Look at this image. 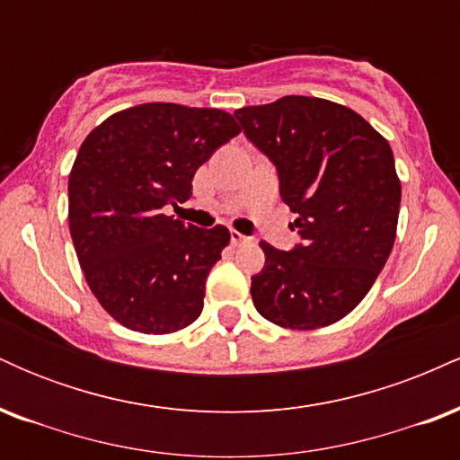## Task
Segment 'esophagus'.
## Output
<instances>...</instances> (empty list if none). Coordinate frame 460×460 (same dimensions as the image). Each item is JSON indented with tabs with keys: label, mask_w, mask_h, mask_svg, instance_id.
Listing matches in <instances>:
<instances>
[{
	"label": "esophagus",
	"mask_w": 460,
	"mask_h": 460,
	"mask_svg": "<svg viewBox=\"0 0 460 460\" xmlns=\"http://www.w3.org/2000/svg\"><path fill=\"white\" fill-rule=\"evenodd\" d=\"M244 242H248V237H246V235H242L240 231H234V229H231V244H234V246H240V244H244Z\"/></svg>",
	"instance_id": "obj_1"
}]
</instances>
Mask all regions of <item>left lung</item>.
<instances>
[{"instance_id": "1", "label": "left lung", "mask_w": 460, "mask_h": 460, "mask_svg": "<svg viewBox=\"0 0 460 460\" xmlns=\"http://www.w3.org/2000/svg\"><path fill=\"white\" fill-rule=\"evenodd\" d=\"M235 119L277 166L303 240L292 251L260 242L255 309L283 329L329 326L366 298L394 248L402 188L392 146L355 110L318 97L289 94Z\"/></svg>"}]
</instances>
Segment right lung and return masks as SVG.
Returning a JSON list of instances; mask_svg holds the SVG:
<instances>
[{"label":"right lung","instance_id":"add662e5","mask_svg":"<svg viewBox=\"0 0 460 460\" xmlns=\"http://www.w3.org/2000/svg\"><path fill=\"white\" fill-rule=\"evenodd\" d=\"M240 134L216 108L142 103L97 125L68 175V229L88 288L116 322L146 335L186 329L229 229L166 216L192 197V177Z\"/></svg>","mask_w":460,"mask_h":460}]
</instances>
